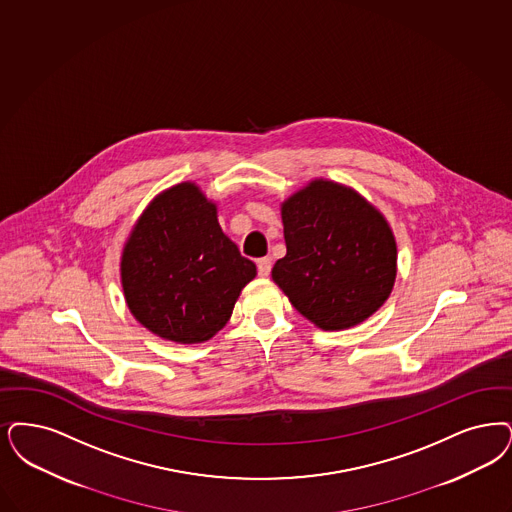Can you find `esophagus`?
<instances>
[{
	"label": "esophagus",
	"mask_w": 512,
	"mask_h": 512,
	"mask_svg": "<svg viewBox=\"0 0 512 512\" xmlns=\"http://www.w3.org/2000/svg\"><path fill=\"white\" fill-rule=\"evenodd\" d=\"M270 257H263L257 261V270H259V276L266 278L270 274Z\"/></svg>",
	"instance_id": "34e87169"
}]
</instances>
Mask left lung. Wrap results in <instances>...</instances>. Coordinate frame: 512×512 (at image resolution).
I'll use <instances>...</instances> for the list:
<instances>
[{"mask_svg": "<svg viewBox=\"0 0 512 512\" xmlns=\"http://www.w3.org/2000/svg\"><path fill=\"white\" fill-rule=\"evenodd\" d=\"M287 253L272 280L308 322L354 328L385 305L398 272L394 232L360 192L312 179L280 205Z\"/></svg>", "mask_w": 512, "mask_h": 512, "instance_id": "1", "label": "left lung"}]
</instances>
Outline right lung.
<instances>
[{"instance_id":"1","label":"right lung","mask_w":512,"mask_h":512,"mask_svg":"<svg viewBox=\"0 0 512 512\" xmlns=\"http://www.w3.org/2000/svg\"><path fill=\"white\" fill-rule=\"evenodd\" d=\"M123 297L135 320L165 341L196 345L225 328L257 276L217 221V204L192 181L144 207L125 244Z\"/></svg>"}]
</instances>
